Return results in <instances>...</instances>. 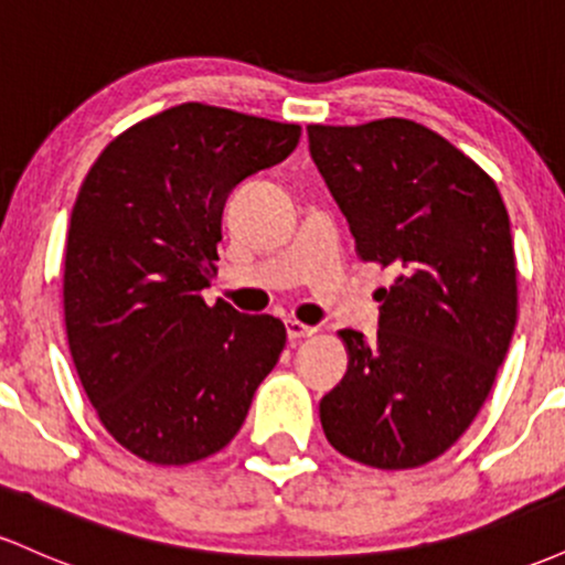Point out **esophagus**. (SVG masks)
<instances>
[{
	"label": "esophagus",
	"mask_w": 565,
	"mask_h": 565,
	"mask_svg": "<svg viewBox=\"0 0 565 565\" xmlns=\"http://www.w3.org/2000/svg\"><path fill=\"white\" fill-rule=\"evenodd\" d=\"M313 334H316V327H308V323L297 319H287V337L291 342L305 340V337H313Z\"/></svg>",
	"instance_id": "obj_1"
}]
</instances>
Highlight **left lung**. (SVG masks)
Listing matches in <instances>:
<instances>
[{
	"instance_id": "8db88e82",
	"label": "left lung",
	"mask_w": 565,
	"mask_h": 565,
	"mask_svg": "<svg viewBox=\"0 0 565 565\" xmlns=\"http://www.w3.org/2000/svg\"><path fill=\"white\" fill-rule=\"evenodd\" d=\"M364 263L393 270L372 342L342 329L348 372L321 398L323 436L353 462L408 470L468 430L518 321L515 249L497 183L412 119L308 125Z\"/></svg>"
}]
</instances>
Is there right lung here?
<instances>
[{
  "instance_id": "add662e5",
  "label": "right lung",
  "mask_w": 565,
  "mask_h": 565,
  "mask_svg": "<svg viewBox=\"0 0 565 565\" xmlns=\"http://www.w3.org/2000/svg\"><path fill=\"white\" fill-rule=\"evenodd\" d=\"M300 142V125L183 103L103 148L71 212L63 313L97 419L151 465L231 444L287 345L274 316L206 305L223 206Z\"/></svg>"
}]
</instances>
